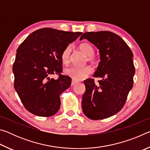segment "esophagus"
I'll use <instances>...</instances> for the list:
<instances>
[{
    "label": "esophagus",
    "instance_id": "obj_1",
    "mask_svg": "<svg viewBox=\"0 0 150 150\" xmlns=\"http://www.w3.org/2000/svg\"><path fill=\"white\" fill-rule=\"evenodd\" d=\"M77 81H75L74 80H72V81H71V86H74V85H75L76 84H77Z\"/></svg>",
    "mask_w": 150,
    "mask_h": 150
}]
</instances>
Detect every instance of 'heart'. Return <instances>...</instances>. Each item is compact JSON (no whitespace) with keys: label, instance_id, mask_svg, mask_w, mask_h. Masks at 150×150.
<instances>
[{"label":"heart","instance_id":"b5f03b06","mask_svg":"<svg viewBox=\"0 0 150 150\" xmlns=\"http://www.w3.org/2000/svg\"><path fill=\"white\" fill-rule=\"evenodd\" d=\"M79 49L85 55H87L86 62L91 63L93 65L97 64L98 60L94 55L95 50L93 45L89 43L83 42L79 45ZM71 57V47L67 46L64 48L63 52L61 54V59L62 63L65 65H69ZM65 72L67 75L70 76L73 79L79 81L87 78L92 73V69L90 66L85 65L83 67H71L67 68L65 70Z\"/></svg>","mask_w":150,"mask_h":150}]
</instances>
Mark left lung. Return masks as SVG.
<instances>
[{
    "label": "left lung",
    "mask_w": 150,
    "mask_h": 150,
    "mask_svg": "<svg viewBox=\"0 0 150 150\" xmlns=\"http://www.w3.org/2000/svg\"><path fill=\"white\" fill-rule=\"evenodd\" d=\"M87 39L99 50L100 62L93 79L84 81L86 91L82 109L91 120H101L118 113L125 105L133 87L135 67L133 54L121 38L109 31L85 32L80 40Z\"/></svg>",
    "instance_id": "1"
}]
</instances>
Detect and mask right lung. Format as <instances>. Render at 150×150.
I'll return each instance as SVG.
<instances>
[{"instance_id": "1", "label": "right lung", "mask_w": 150, "mask_h": 150, "mask_svg": "<svg viewBox=\"0 0 150 150\" xmlns=\"http://www.w3.org/2000/svg\"><path fill=\"white\" fill-rule=\"evenodd\" d=\"M82 34L45 28L32 32L20 45L12 67L14 86L30 112L49 117L59 110V95L71 83L69 76L62 74L61 54ZM55 74L57 80L51 77Z\"/></svg>"}]
</instances>
